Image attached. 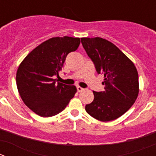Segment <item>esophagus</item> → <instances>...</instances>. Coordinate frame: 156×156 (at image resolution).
Returning <instances> with one entry per match:
<instances>
[{
  "mask_svg": "<svg viewBox=\"0 0 156 156\" xmlns=\"http://www.w3.org/2000/svg\"><path fill=\"white\" fill-rule=\"evenodd\" d=\"M76 88H77V90H78L79 92H81V91H83V90H84V88L81 87H77Z\"/></svg>",
  "mask_w": 156,
  "mask_h": 156,
  "instance_id": "1",
  "label": "esophagus"
}]
</instances>
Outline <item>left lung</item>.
Masks as SVG:
<instances>
[{
	"label": "left lung",
	"instance_id": "8db88e82",
	"mask_svg": "<svg viewBox=\"0 0 156 156\" xmlns=\"http://www.w3.org/2000/svg\"><path fill=\"white\" fill-rule=\"evenodd\" d=\"M83 47L98 74L104 75V91H93L86 112L98 120H114L129 110L139 92L137 69L112 43L101 37L81 38Z\"/></svg>",
	"mask_w": 156,
	"mask_h": 156
}]
</instances>
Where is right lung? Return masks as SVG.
I'll list each match as a JSON object with an SVG mask.
<instances>
[{
	"label": "right lung",
	"mask_w": 156,
	"mask_h": 156,
	"mask_svg": "<svg viewBox=\"0 0 156 156\" xmlns=\"http://www.w3.org/2000/svg\"><path fill=\"white\" fill-rule=\"evenodd\" d=\"M80 38L53 37L32 51L16 73L19 93L26 105L42 117L61 112L74 97L76 88L54 79L58 76L66 56L75 51Z\"/></svg>",
	"instance_id": "obj_1"
}]
</instances>
